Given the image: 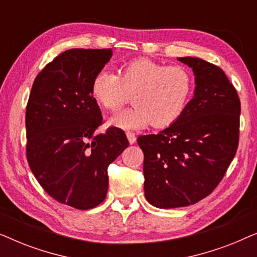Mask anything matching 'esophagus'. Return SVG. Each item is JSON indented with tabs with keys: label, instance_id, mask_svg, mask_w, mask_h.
<instances>
[{
	"label": "esophagus",
	"instance_id": "obj_1",
	"mask_svg": "<svg viewBox=\"0 0 257 257\" xmlns=\"http://www.w3.org/2000/svg\"><path fill=\"white\" fill-rule=\"evenodd\" d=\"M126 137H127V139H128V143L131 144H135L136 143V140H137V138H136V135L135 133H132V132H127L126 133Z\"/></svg>",
	"mask_w": 257,
	"mask_h": 257
}]
</instances>
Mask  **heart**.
Returning <instances> with one entry per match:
<instances>
[{
  "instance_id": "b5f03b06",
  "label": "heart",
  "mask_w": 257,
  "mask_h": 257,
  "mask_svg": "<svg viewBox=\"0 0 257 257\" xmlns=\"http://www.w3.org/2000/svg\"><path fill=\"white\" fill-rule=\"evenodd\" d=\"M194 91V78L188 69L168 66L152 59L139 58L125 63L119 75L100 70L91 83V94L98 105L117 111L130 96L135 107L118 112L108 118L107 124L131 131L152 124L167 127L184 114Z\"/></svg>"
}]
</instances>
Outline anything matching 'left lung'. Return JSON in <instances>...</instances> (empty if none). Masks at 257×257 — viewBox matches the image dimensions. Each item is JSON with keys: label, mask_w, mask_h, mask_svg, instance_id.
<instances>
[{"label": "left lung", "mask_w": 257, "mask_h": 257, "mask_svg": "<svg viewBox=\"0 0 257 257\" xmlns=\"http://www.w3.org/2000/svg\"><path fill=\"white\" fill-rule=\"evenodd\" d=\"M195 76L194 96L174 124L139 137L145 198L158 208L194 205L222 180L238 145L241 104L219 66L179 57Z\"/></svg>", "instance_id": "8db88e82"}]
</instances>
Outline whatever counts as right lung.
<instances>
[{
	"label": "right lung",
	"mask_w": 257,
	"mask_h": 257,
	"mask_svg": "<svg viewBox=\"0 0 257 257\" xmlns=\"http://www.w3.org/2000/svg\"><path fill=\"white\" fill-rule=\"evenodd\" d=\"M111 56V49L62 52L38 73L28 100L30 170L51 198L76 209L104 201L108 165L128 146L120 128L97 133L103 117L91 83Z\"/></svg>",
	"instance_id": "add662e5"
}]
</instances>
